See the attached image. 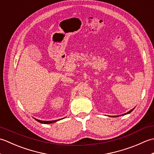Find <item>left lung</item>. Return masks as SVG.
<instances>
[{"label": "left lung", "mask_w": 154, "mask_h": 154, "mask_svg": "<svg viewBox=\"0 0 154 154\" xmlns=\"http://www.w3.org/2000/svg\"><path fill=\"white\" fill-rule=\"evenodd\" d=\"M133 110H134V109H133L132 110H130V111H129V112H128L127 113H125V114H122V115H124V114H129V113H130V112H132V111Z\"/></svg>", "instance_id": "8db88e82"}]
</instances>
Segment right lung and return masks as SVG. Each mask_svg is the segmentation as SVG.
<instances>
[{"label":"right lung","mask_w":154,"mask_h":154,"mask_svg":"<svg viewBox=\"0 0 154 154\" xmlns=\"http://www.w3.org/2000/svg\"><path fill=\"white\" fill-rule=\"evenodd\" d=\"M35 120H37L38 122H40V123H42V124H51V123H53V122H55L56 121L59 120H52V121H43V120H38V119H35Z\"/></svg>","instance_id":"1"}]
</instances>
